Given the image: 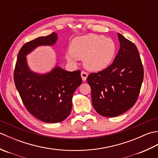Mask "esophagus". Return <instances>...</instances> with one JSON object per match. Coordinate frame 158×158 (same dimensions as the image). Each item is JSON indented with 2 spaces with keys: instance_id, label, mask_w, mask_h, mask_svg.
Masks as SVG:
<instances>
[{
  "instance_id": "obj_1",
  "label": "esophagus",
  "mask_w": 158,
  "mask_h": 158,
  "mask_svg": "<svg viewBox=\"0 0 158 158\" xmlns=\"http://www.w3.org/2000/svg\"><path fill=\"white\" fill-rule=\"evenodd\" d=\"M88 73H85L84 71H82L81 73V79H82L83 81H86L87 77H88Z\"/></svg>"
}]
</instances>
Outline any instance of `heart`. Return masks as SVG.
I'll use <instances>...</instances> for the list:
<instances>
[{
	"label": "heart",
	"mask_w": 158,
	"mask_h": 158,
	"mask_svg": "<svg viewBox=\"0 0 158 158\" xmlns=\"http://www.w3.org/2000/svg\"><path fill=\"white\" fill-rule=\"evenodd\" d=\"M70 53L66 54L68 61L73 62L75 58L81 59L86 69L98 72L111 64L116 45L110 38L90 34L74 39L70 43Z\"/></svg>",
	"instance_id": "obj_1"
}]
</instances>
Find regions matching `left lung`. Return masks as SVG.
Returning <instances> with one entry per match:
<instances>
[{"label": "left lung", "mask_w": 158, "mask_h": 158, "mask_svg": "<svg viewBox=\"0 0 158 158\" xmlns=\"http://www.w3.org/2000/svg\"><path fill=\"white\" fill-rule=\"evenodd\" d=\"M117 36L119 49L112 64L91 73L87 79L94 108L107 117L119 116L132 108L143 80V67L136 45L119 33Z\"/></svg>", "instance_id": "8db88e82"}]
</instances>
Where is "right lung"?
Returning a JSON list of instances; mask_svg holds the SVG:
<instances>
[{
	"instance_id": "1",
	"label": "right lung",
	"mask_w": 158,
	"mask_h": 158,
	"mask_svg": "<svg viewBox=\"0 0 158 158\" xmlns=\"http://www.w3.org/2000/svg\"><path fill=\"white\" fill-rule=\"evenodd\" d=\"M58 34L40 36L26 43L19 50L14 71V81L23 105L36 118L46 123L61 122L72 109V98L81 84V71L69 72L56 65L50 71H32L26 56L40 46H53Z\"/></svg>"
}]
</instances>
